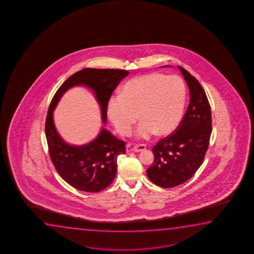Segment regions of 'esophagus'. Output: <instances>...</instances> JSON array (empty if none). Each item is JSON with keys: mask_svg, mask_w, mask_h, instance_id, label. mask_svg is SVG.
Masks as SVG:
<instances>
[{"mask_svg": "<svg viewBox=\"0 0 254 254\" xmlns=\"http://www.w3.org/2000/svg\"><path fill=\"white\" fill-rule=\"evenodd\" d=\"M146 149V146L145 144H139V145H136L134 147H133V151L134 152H142V151H145Z\"/></svg>", "mask_w": 254, "mask_h": 254, "instance_id": "obj_1", "label": "esophagus"}]
</instances>
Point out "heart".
Returning <instances> with one entry per match:
<instances>
[{
    "mask_svg": "<svg viewBox=\"0 0 254 254\" xmlns=\"http://www.w3.org/2000/svg\"><path fill=\"white\" fill-rule=\"evenodd\" d=\"M186 102L184 80L178 75L150 73L127 80L121 88L120 96L108 101V115L122 135L131 134L140 121L137 131L146 139L157 133L170 134L181 123Z\"/></svg>",
    "mask_w": 254,
    "mask_h": 254,
    "instance_id": "obj_1",
    "label": "heart"
}]
</instances>
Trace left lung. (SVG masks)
Wrapping results in <instances>:
<instances>
[{
  "label": "left lung",
  "mask_w": 254,
  "mask_h": 254,
  "mask_svg": "<svg viewBox=\"0 0 254 254\" xmlns=\"http://www.w3.org/2000/svg\"><path fill=\"white\" fill-rule=\"evenodd\" d=\"M188 83L190 102L177 128L153 147L154 162L146 170L153 183L164 188L183 184L201 166L212 132L208 99L194 76L179 66Z\"/></svg>",
  "instance_id": "left-lung-1"
}]
</instances>
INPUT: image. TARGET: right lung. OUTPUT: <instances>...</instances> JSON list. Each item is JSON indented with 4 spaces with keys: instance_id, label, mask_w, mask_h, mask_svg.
<instances>
[{
    "instance_id": "1",
    "label": "right lung",
    "mask_w": 254,
    "mask_h": 254,
    "mask_svg": "<svg viewBox=\"0 0 254 254\" xmlns=\"http://www.w3.org/2000/svg\"><path fill=\"white\" fill-rule=\"evenodd\" d=\"M128 74L125 69L84 68L70 76L56 91L50 102L45 122L49 156L60 176L75 189L96 192L108 188L116 175L117 158L126 153V143L103 129L89 144L69 146L56 132L53 111L68 88L86 85L94 91L105 122L108 101L119 83Z\"/></svg>"
}]
</instances>
